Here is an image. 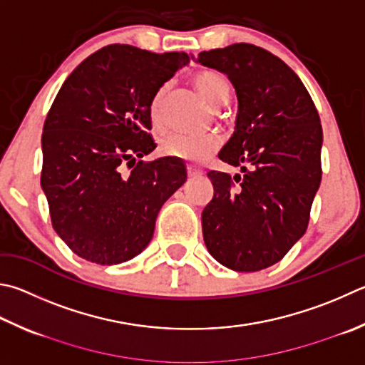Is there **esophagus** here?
Segmentation results:
<instances>
[{
    "mask_svg": "<svg viewBox=\"0 0 365 365\" xmlns=\"http://www.w3.org/2000/svg\"><path fill=\"white\" fill-rule=\"evenodd\" d=\"M187 170H188V177H191V178H195V177H201V175H202V170H201V169H197V168H195V165H188Z\"/></svg>",
    "mask_w": 365,
    "mask_h": 365,
    "instance_id": "obj_1",
    "label": "esophagus"
}]
</instances>
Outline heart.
I'll list each match as a JSON object with an SVG mask.
<instances>
[{
    "mask_svg": "<svg viewBox=\"0 0 365 365\" xmlns=\"http://www.w3.org/2000/svg\"><path fill=\"white\" fill-rule=\"evenodd\" d=\"M193 84L200 94L205 98L212 108H220L227 105L231 96V88L227 78L214 70H200L193 75ZM169 92V84L158 89L150 102V116L156 128H163V107ZM220 137L217 134H207L202 137L188 135H169L161 145V153L174 160H180L190 164H201L215 153L220 147Z\"/></svg>",
    "mask_w": 365,
    "mask_h": 365,
    "instance_id": "1",
    "label": "heart"
}]
</instances>
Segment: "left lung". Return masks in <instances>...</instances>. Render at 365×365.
Returning a JSON list of instances; mask_svg holds the SVG:
<instances>
[{
    "label": "left lung",
    "instance_id": "1",
    "mask_svg": "<svg viewBox=\"0 0 365 365\" xmlns=\"http://www.w3.org/2000/svg\"><path fill=\"white\" fill-rule=\"evenodd\" d=\"M197 62L235 86L236 130L218 158L244 172L207 174L214 197L202 210L205 247L230 269L260 271L308 228L322 177L319 113L297 73L267 49L236 43L200 52Z\"/></svg>",
    "mask_w": 365,
    "mask_h": 365
}]
</instances>
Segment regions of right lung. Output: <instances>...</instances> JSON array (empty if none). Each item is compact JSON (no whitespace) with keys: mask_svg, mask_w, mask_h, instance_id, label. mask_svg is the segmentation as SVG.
<instances>
[{"mask_svg":"<svg viewBox=\"0 0 365 365\" xmlns=\"http://www.w3.org/2000/svg\"><path fill=\"white\" fill-rule=\"evenodd\" d=\"M188 62L185 52L105 46L71 71L52 102L41 187L52 228L84 260L118 264L140 254L158 212L187 180L180 160H135L156 148L151 98Z\"/></svg>","mask_w":365,"mask_h":365,"instance_id":"obj_1","label":"right lung"}]
</instances>
